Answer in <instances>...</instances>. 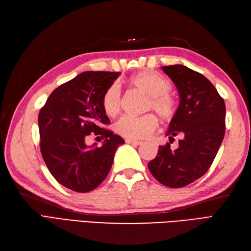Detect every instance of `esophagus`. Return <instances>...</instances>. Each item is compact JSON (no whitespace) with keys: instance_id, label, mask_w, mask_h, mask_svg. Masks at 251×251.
<instances>
[{"instance_id":"obj_1","label":"esophagus","mask_w":251,"mask_h":251,"mask_svg":"<svg viewBox=\"0 0 251 251\" xmlns=\"http://www.w3.org/2000/svg\"><path fill=\"white\" fill-rule=\"evenodd\" d=\"M127 143H130V145H134V146H140L141 145V141L139 140H134V139H126Z\"/></svg>"}]
</instances>
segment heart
<instances>
[{"label":"heart","mask_w":251,"mask_h":251,"mask_svg":"<svg viewBox=\"0 0 251 251\" xmlns=\"http://www.w3.org/2000/svg\"><path fill=\"white\" fill-rule=\"evenodd\" d=\"M130 87L148 96L145 111L153 110L165 122L174 119L176 114V101L168 93L172 83L155 72H142L131 76L127 81ZM102 109L108 116L119 114L122 106L121 92L117 85L113 84L105 89L101 100ZM156 116L147 113L140 116H123L116 122L115 129L123 137L128 139H143L157 128Z\"/></svg>","instance_id":"obj_1"}]
</instances>
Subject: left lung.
Instances as JSON below:
<instances>
[{
	"label": "left lung",
	"instance_id": "left-lung-1",
	"mask_svg": "<svg viewBox=\"0 0 251 251\" xmlns=\"http://www.w3.org/2000/svg\"><path fill=\"white\" fill-rule=\"evenodd\" d=\"M180 103L170 121L169 142L179 138L176 151L170 143L159 146L148 164L153 177L169 188H182L201 178L217 155L226 132V104L216 87L202 74L182 65L165 66Z\"/></svg>",
	"mask_w": 251,
	"mask_h": 251
}]
</instances>
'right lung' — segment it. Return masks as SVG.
<instances>
[{
	"instance_id": "1",
	"label": "right lung",
	"mask_w": 251,
	"mask_h": 251,
	"mask_svg": "<svg viewBox=\"0 0 251 251\" xmlns=\"http://www.w3.org/2000/svg\"><path fill=\"white\" fill-rule=\"evenodd\" d=\"M119 75L105 71L78 74L57 87L40 111L42 156L52 177L72 191L86 193L97 188L110 172L116 149L125 143L102 127L110 124L102 95ZM90 134L102 137L104 145L88 147Z\"/></svg>"
}]
</instances>
